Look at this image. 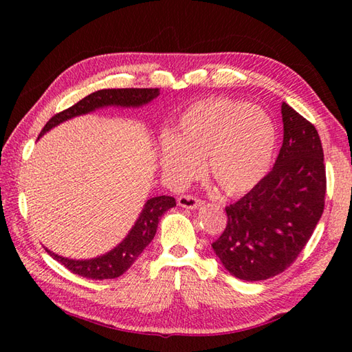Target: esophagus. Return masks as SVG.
<instances>
[{
	"instance_id": "34e87169",
	"label": "esophagus",
	"mask_w": 352,
	"mask_h": 352,
	"mask_svg": "<svg viewBox=\"0 0 352 352\" xmlns=\"http://www.w3.org/2000/svg\"><path fill=\"white\" fill-rule=\"evenodd\" d=\"M178 206L183 208H189V210H195V208L203 206V201L192 195H182L178 198Z\"/></svg>"
}]
</instances>
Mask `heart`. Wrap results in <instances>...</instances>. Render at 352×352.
I'll return each mask as SVG.
<instances>
[{"mask_svg": "<svg viewBox=\"0 0 352 352\" xmlns=\"http://www.w3.org/2000/svg\"><path fill=\"white\" fill-rule=\"evenodd\" d=\"M276 129L263 109L230 98L190 104L174 134H163L160 169L170 183L183 184L203 170L226 195L251 190L263 180L275 154Z\"/></svg>", "mask_w": 352, "mask_h": 352, "instance_id": "obj_1", "label": "heart"}]
</instances>
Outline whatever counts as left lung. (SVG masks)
Returning a JSON list of instances; mask_svg holds the SVG:
<instances>
[{"instance_id": "1", "label": "left lung", "mask_w": 352, "mask_h": 352, "mask_svg": "<svg viewBox=\"0 0 352 352\" xmlns=\"http://www.w3.org/2000/svg\"><path fill=\"white\" fill-rule=\"evenodd\" d=\"M281 116L283 145L272 170L226 207L227 227L212 243L223 267L243 281L267 280L287 269L324 212L327 178L319 134L286 102Z\"/></svg>"}]
</instances>
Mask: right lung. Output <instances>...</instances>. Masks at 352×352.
Wrapping results in <instances>:
<instances>
[{"label":"right lung","instance_id":"obj_1","mask_svg":"<svg viewBox=\"0 0 352 352\" xmlns=\"http://www.w3.org/2000/svg\"><path fill=\"white\" fill-rule=\"evenodd\" d=\"M159 95L160 89H102V91H96L85 96L83 100L74 104L68 110H63L56 116H52L47 125L43 126L39 138H42L51 129H54V126L60 125L65 121H69L72 118L92 113V111L104 107L138 109L151 102ZM175 206V199L166 195L146 199L138 221L134 222L129 234L113 250H110L106 254H101L98 257L77 260L58 256V254L50 251L48 248L45 250H47L52 258L57 260L58 263H62L66 269H69L71 272L80 276H85V278H118V276H121L138 260L142 251L151 243L155 236L157 227H159L160 218L169 208Z\"/></svg>","mask_w":352,"mask_h":352}]
</instances>
